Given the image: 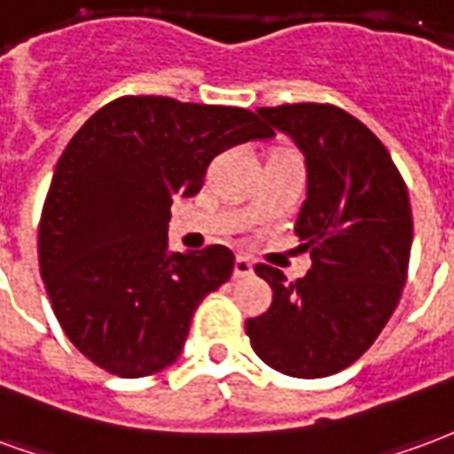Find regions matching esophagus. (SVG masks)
<instances>
[{
  "label": "esophagus",
  "instance_id": "obj_1",
  "mask_svg": "<svg viewBox=\"0 0 454 454\" xmlns=\"http://www.w3.org/2000/svg\"><path fill=\"white\" fill-rule=\"evenodd\" d=\"M254 273V263L247 256H237L234 261V278H249Z\"/></svg>",
  "mask_w": 454,
  "mask_h": 454
}]
</instances>
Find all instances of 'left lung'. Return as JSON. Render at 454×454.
<instances>
[{"label":"left lung","instance_id":"8db88e82","mask_svg":"<svg viewBox=\"0 0 454 454\" xmlns=\"http://www.w3.org/2000/svg\"><path fill=\"white\" fill-rule=\"evenodd\" d=\"M259 115L304 154L295 234L312 268L286 283L278 268L256 266L273 302L247 319V336L283 375H333L375 343L399 304L413 237L406 184L375 132L339 106L286 104Z\"/></svg>","mask_w":454,"mask_h":454}]
</instances>
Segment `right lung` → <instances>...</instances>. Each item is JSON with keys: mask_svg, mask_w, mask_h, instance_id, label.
Listing matches in <instances>:
<instances>
[{"mask_svg": "<svg viewBox=\"0 0 454 454\" xmlns=\"http://www.w3.org/2000/svg\"><path fill=\"white\" fill-rule=\"evenodd\" d=\"M268 137L247 108L122 96L69 140L43 205L38 263L62 332L94 365L145 377L181 356L234 254L168 251L171 203L200 191L220 152Z\"/></svg>", "mask_w": 454, "mask_h": 454, "instance_id": "add662e5", "label": "right lung"}]
</instances>
